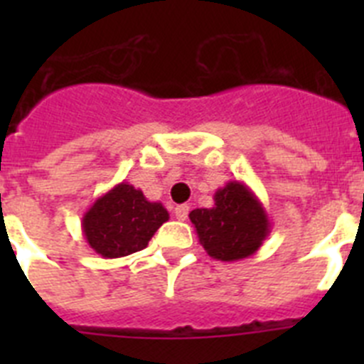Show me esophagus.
<instances>
[{"label":"esophagus","mask_w":364,"mask_h":364,"mask_svg":"<svg viewBox=\"0 0 364 364\" xmlns=\"http://www.w3.org/2000/svg\"><path fill=\"white\" fill-rule=\"evenodd\" d=\"M188 213H189V205L188 204H180L175 208V215L178 220H186L188 218Z\"/></svg>","instance_id":"34e87169"}]
</instances>
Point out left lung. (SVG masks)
<instances>
[{
    "instance_id": "left-lung-1",
    "label": "left lung",
    "mask_w": 364,
    "mask_h": 364,
    "mask_svg": "<svg viewBox=\"0 0 364 364\" xmlns=\"http://www.w3.org/2000/svg\"><path fill=\"white\" fill-rule=\"evenodd\" d=\"M213 200V208H197L189 213L208 255L233 262L257 253L272 224L255 193L244 182L231 180L215 191Z\"/></svg>"
}]
</instances>
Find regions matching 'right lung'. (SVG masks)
<instances>
[{
    "label": "right lung",
    "mask_w": 364,
    "mask_h": 364,
    "mask_svg": "<svg viewBox=\"0 0 364 364\" xmlns=\"http://www.w3.org/2000/svg\"><path fill=\"white\" fill-rule=\"evenodd\" d=\"M167 220L169 213L160 202H149L140 189L120 182L85 211L82 231L92 252L118 259L144 250Z\"/></svg>",
    "instance_id": "right-lung-1"
}]
</instances>
